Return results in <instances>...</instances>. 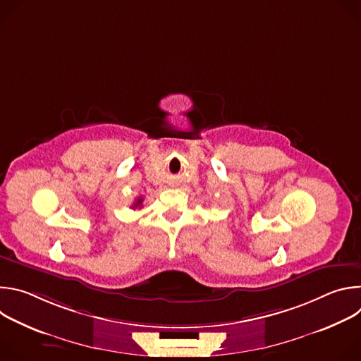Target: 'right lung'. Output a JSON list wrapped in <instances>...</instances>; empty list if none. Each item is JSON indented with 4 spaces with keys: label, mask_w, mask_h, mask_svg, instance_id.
<instances>
[{
    "label": "right lung",
    "mask_w": 361,
    "mask_h": 361,
    "mask_svg": "<svg viewBox=\"0 0 361 361\" xmlns=\"http://www.w3.org/2000/svg\"><path fill=\"white\" fill-rule=\"evenodd\" d=\"M141 204H142V198H141V197H138V198L135 200V202L133 204V209H138V207H141Z\"/></svg>",
    "instance_id": "obj_1"
}]
</instances>
